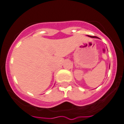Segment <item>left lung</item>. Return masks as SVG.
Returning <instances> with one entry per match:
<instances>
[{
  "instance_id": "obj_1",
  "label": "left lung",
  "mask_w": 124,
  "mask_h": 124,
  "mask_svg": "<svg viewBox=\"0 0 124 124\" xmlns=\"http://www.w3.org/2000/svg\"><path fill=\"white\" fill-rule=\"evenodd\" d=\"M90 37V36H89ZM91 37H92V38H97V39H99V38H98V37H95V36H91Z\"/></svg>"
}]
</instances>
